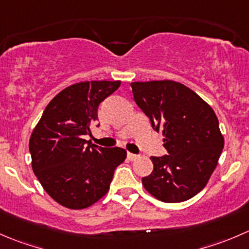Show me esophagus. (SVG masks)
<instances>
[{"instance_id": "1", "label": "esophagus", "mask_w": 249, "mask_h": 249, "mask_svg": "<svg viewBox=\"0 0 249 249\" xmlns=\"http://www.w3.org/2000/svg\"><path fill=\"white\" fill-rule=\"evenodd\" d=\"M137 157H139L137 154H134V153H130V152H127V158H129L130 160H135Z\"/></svg>"}]
</instances>
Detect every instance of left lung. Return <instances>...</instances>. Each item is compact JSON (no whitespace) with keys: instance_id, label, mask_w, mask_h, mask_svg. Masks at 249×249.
Segmentation results:
<instances>
[{"instance_id":"left-lung-1","label":"left lung","mask_w":249,"mask_h":249,"mask_svg":"<svg viewBox=\"0 0 249 249\" xmlns=\"http://www.w3.org/2000/svg\"><path fill=\"white\" fill-rule=\"evenodd\" d=\"M136 105L161 131L168 154L151 157L144 189L165 203H178L204 189L224 148L219 120L195 91L171 80L131 83Z\"/></svg>"}]
</instances>
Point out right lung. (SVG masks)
I'll list each match as a JSON object with an SVG mask.
<instances>
[{
	"label": "right lung",
	"instance_id": "add662e5",
	"mask_svg": "<svg viewBox=\"0 0 249 249\" xmlns=\"http://www.w3.org/2000/svg\"><path fill=\"white\" fill-rule=\"evenodd\" d=\"M119 86L120 81L102 80L64 89L48 103L31 134L34 173L63 207L84 209L96 203L107 194L115 168L126 158L124 148H103L85 140L98 120L100 103Z\"/></svg>",
	"mask_w": 249,
	"mask_h": 249
}]
</instances>
